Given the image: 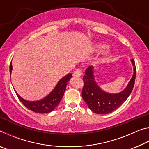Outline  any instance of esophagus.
<instances>
[{"mask_svg": "<svg viewBox=\"0 0 149 149\" xmlns=\"http://www.w3.org/2000/svg\"><path fill=\"white\" fill-rule=\"evenodd\" d=\"M73 75H74V76H75V77L81 76V75H82V70H81L80 68H77V69L75 70Z\"/></svg>", "mask_w": 149, "mask_h": 149, "instance_id": "1", "label": "esophagus"}]
</instances>
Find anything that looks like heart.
<instances>
[{
	"mask_svg": "<svg viewBox=\"0 0 149 149\" xmlns=\"http://www.w3.org/2000/svg\"><path fill=\"white\" fill-rule=\"evenodd\" d=\"M106 47H107V45L104 44H100V45H97V49L99 50H102L103 49H105Z\"/></svg>",
	"mask_w": 149,
	"mask_h": 149,
	"instance_id": "1",
	"label": "heart"
}]
</instances>
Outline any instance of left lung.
Returning <instances> with one entry per match:
<instances>
[{
  "label": "left lung",
  "instance_id": "obj_1",
  "mask_svg": "<svg viewBox=\"0 0 149 149\" xmlns=\"http://www.w3.org/2000/svg\"><path fill=\"white\" fill-rule=\"evenodd\" d=\"M133 65V73L132 79L127 87L118 94H110L98 86L93 76V67H89L85 70L84 76V87L82 90V98L86 102L91 110L97 114H107L120 107L132 93L134 87L136 77V67L135 60H131Z\"/></svg>",
  "mask_w": 149,
  "mask_h": 149
}]
</instances>
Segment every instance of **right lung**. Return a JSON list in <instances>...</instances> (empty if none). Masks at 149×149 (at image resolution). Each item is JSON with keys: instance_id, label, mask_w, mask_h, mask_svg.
Masks as SVG:
<instances>
[{"instance_id": "1", "label": "right lung", "mask_w": 149, "mask_h": 149, "mask_svg": "<svg viewBox=\"0 0 149 149\" xmlns=\"http://www.w3.org/2000/svg\"><path fill=\"white\" fill-rule=\"evenodd\" d=\"M12 70V66L10 62V74ZM72 77V75L71 74L65 75L59 81L54 89L47 97L41 100H38V101H27V100L22 99L16 91L15 92H16L19 100L28 109L31 110L33 112L40 113V114L49 113L54 110L59 104L60 100L64 95L67 84Z\"/></svg>"}]
</instances>
